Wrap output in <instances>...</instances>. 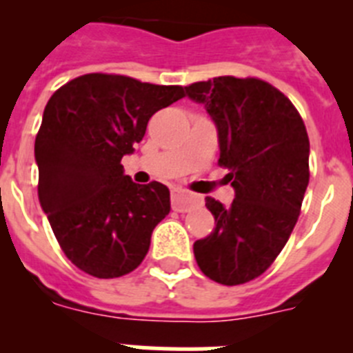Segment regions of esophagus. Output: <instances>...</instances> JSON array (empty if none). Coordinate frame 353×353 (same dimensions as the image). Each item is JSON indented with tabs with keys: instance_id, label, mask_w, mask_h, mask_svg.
<instances>
[{
	"instance_id": "esophagus-1",
	"label": "esophagus",
	"mask_w": 353,
	"mask_h": 353,
	"mask_svg": "<svg viewBox=\"0 0 353 353\" xmlns=\"http://www.w3.org/2000/svg\"><path fill=\"white\" fill-rule=\"evenodd\" d=\"M171 205H173V210L176 212H189L192 207L199 205L198 196L187 194L183 191H173V196H171Z\"/></svg>"
}]
</instances>
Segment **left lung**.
Masks as SVG:
<instances>
[{
	"label": "left lung",
	"instance_id": "left-lung-1",
	"mask_svg": "<svg viewBox=\"0 0 353 353\" xmlns=\"http://www.w3.org/2000/svg\"><path fill=\"white\" fill-rule=\"evenodd\" d=\"M205 108L219 138V166L230 170L235 199L207 198L214 232L194 242L199 269L226 286L269 269L301 214L310 183V139L288 97L261 79L233 76L185 86Z\"/></svg>",
	"mask_w": 353,
	"mask_h": 353
}]
</instances>
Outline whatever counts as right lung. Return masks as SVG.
I'll use <instances>...</instances> for the list:
<instances>
[{
    "instance_id": "obj_1",
    "label": "right lung",
    "mask_w": 353,
    "mask_h": 353,
    "mask_svg": "<svg viewBox=\"0 0 353 353\" xmlns=\"http://www.w3.org/2000/svg\"><path fill=\"white\" fill-rule=\"evenodd\" d=\"M182 97V86L86 74L49 99L35 139L39 201L83 272L111 279L145 260L154 228L171 210L170 189L132 182L120 162L141 141L152 114Z\"/></svg>"
}]
</instances>
